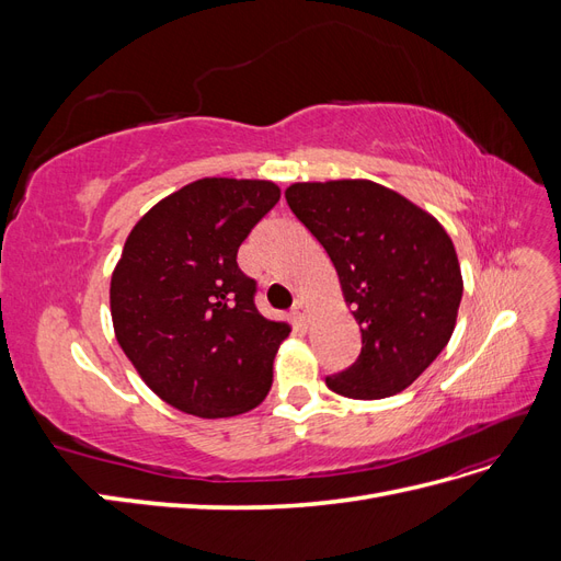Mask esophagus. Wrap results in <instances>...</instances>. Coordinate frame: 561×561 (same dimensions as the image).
Listing matches in <instances>:
<instances>
[{
    "mask_svg": "<svg viewBox=\"0 0 561 561\" xmlns=\"http://www.w3.org/2000/svg\"><path fill=\"white\" fill-rule=\"evenodd\" d=\"M293 316H295L299 322H304V325H307V322H309V307H307V301L297 299L295 307H293Z\"/></svg>",
    "mask_w": 561,
    "mask_h": 561,
    "instance_id": "obj_1",
    "label": "esophagus"
}]
</instances>
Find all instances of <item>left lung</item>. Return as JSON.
Instances as JSON below:
<instances>
[{
  "label": "left lung",
  "instance_id": "8db88e82",
  "mask_svg": "<svg viewBox=\"0 0 561 561\" xmlns=\"http://www.w3.org/2000/svg\"><path fill=\"white\" fill-rule=\"evenodd\" d=\"M287 206L325 248L363 348L325 377L334 393L381 400L419 379L449 342L463 297L454 243L433 215L369 180L297 182Z\"/></svg>",
  "mask_w": 561,
  "mask_h": 561
}]
</instances>
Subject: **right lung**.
I'll list each match as a JSON object with an SVG mask.
<instances>
[{
    "label": "right lung",
    "instance_id": "add662e5",
    "mask_svg": "<svg viewBox=\"0 0 561 561\" xmlns=\"http://www.w3.org/2000/svg\"><path fill=\"white\" fill-rule=\"evenodd\" d=\"M278 198L266 180H196L126 239L110 287L116 342L145 383L186 414L250 412L274 381L290 325L257 311V280L236 254Z\"/></svg>",
    "mask_w": 561,
    "mask_h": 561
}]
</instances>
